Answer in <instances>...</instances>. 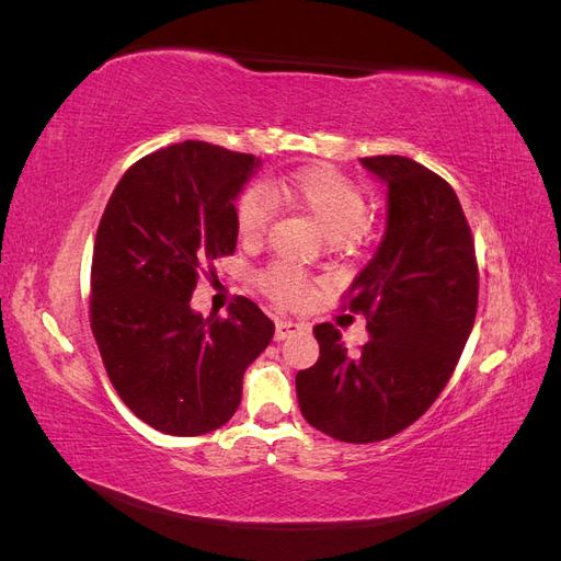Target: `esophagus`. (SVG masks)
<instances>
[{"instance_id": "1", "label": "esophagus", "mask_w": 561, "mask_h": 561, "mask_svg": "<svg viewBox=\"0 0 561 561\" xmlns=\"http://www.w3.org/2000/svg\"><path fill=\"white\" fill-rule=\"evenodd\" d=\"M301 330H307V325H304V322H297V320H278V322H276V339H278V342H283L285 336L297 334V332H301Z\"/></svg>"}]
</instances>
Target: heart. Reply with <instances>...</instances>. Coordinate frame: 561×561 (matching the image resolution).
<instances>
[{
	"label": "heart",
	"instance_id": "obj_1",
	"mask_svg": "<svg viewBox=\"0 0 561 561\" xmlns=\"http://www.w3.org/2000/svg\"><path fill=\"white\" fill-rule=\"evenodd\" d=\"M264 191L283 206L309 215L330 241L351 243L367 215L360 186L334 168L309 165L266 182ZM271 225V206L260 190H250L236 206V231L245 245H260ZM262 290L287 307L301 304L311 293L309 276L293 264H271L260 274Z\"/></svg>",
	"mask_w": 561,
	"mask_h": 561
}]
</instances>
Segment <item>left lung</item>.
<instances>
[{
    "label": "left lung",
    "mask_w": 561,
    "mask_h": 561,
    "mask_svg": "<svg viewBox=\"0 0 561 561\" xmlns=\"http://www.w3.org/2000/svg\"><path fill=\"white\" fill-rule=\"evenodd\" d=\"M360 163L388 194L383 239L344 304L367 318L369 342L353 353L332 322H320V358L297 371L304 419L353 445L398 435L443 393L480 293L472 233L451 186L407 157Z\"/></svg>",
    "instance_id": "obj_1"
}]
</instances>
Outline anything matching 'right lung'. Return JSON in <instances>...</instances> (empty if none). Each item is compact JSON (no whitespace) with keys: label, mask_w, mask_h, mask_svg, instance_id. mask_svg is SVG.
<instances>
[{"label":"right lung","mask_w":561,"mask_h":561,"mask_svg":"<svg viewBox=\"0 0 561 561\" xmlns=\"http://www.w3.org/2000/svg\"><path fill=\"white\" fill-rule=\"evenodd\" d=\"M257 165L210 142L171 145L128 168L100 219L91 330L118 398L165 435L225 426L248 365L274 336L245 297L227 318L192 309L198 276L236 250L233 201Z\"/></svg>","instance_id":"1"}]
</instances>
